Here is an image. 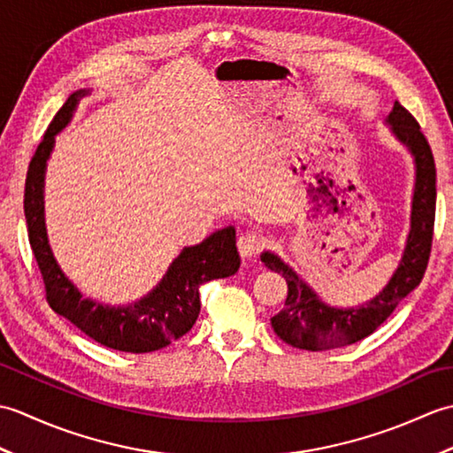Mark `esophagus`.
Wrapping results in <instances>:
<instances>
[{
	"label": "esophagus",
	"instance_id": "34e87169",
	"mask_svg": "<svg viewBox=\"0 0 453 453\" xmlns=\"http://www.w3.org/2000/svg\"><path fill=\"white\" fill-rule=\"evenodd\" d=\"M265 247V235L261 232H245L237 237L239 255L243 258H253Z\"/></svg>",
	"mask_w": 453,
	"mask_h": 453
}]
</instances>
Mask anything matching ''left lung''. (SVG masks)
I'll return each mask as SVG.
<instances>
[{"label": "left lung", "mask_w": 453, "mask_h": 453, "mask_svg": "<svg viewBox=\"0 0 453 453\" xmlns=\"http://www.w3.org/2000/svg\"><path fill=\"white\" fill-rule=\"evenodd\" d=\"M386 127L391 136L409 151L415 165V182H412L405 247L397 268L383 290L362 305H329L290 265L282 261L280 255L268 249L261 253L265 266L282 274L288 284L284 310L271 317V325L274 333L294 349L331 350L365 339L388 319L403 297L415 290L425 276L436 210L434 157L426 138L422 136L418 122L397 101L393 103V109L386 117Z\"/></svg>", "instance_id": "1"}]
</instances>
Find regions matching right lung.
Segmentation results:
<instances>
[{"instance_id":"add662e5","label":"right lung","mask_w":453,"mask_h":453,"mask_svg":"<svg viewBox=\"0 0 453 453\" xmlns=\"http://www.w3.org/2000/svg\"><path fill=\"white\" fill-rule=\"evenodd\" d=\"M93 89L73 91L48 127L41 146L28 165L25 182V218L35 258L46 286L52 310L73 323L107 349L122 352H153L165 349L188 333L200 313V288L210 280L227 278L239 271L242 258L235 245V227L216 229L198 245L182 247L167 273L140 300L111 305L85 297L58 265L48 243L44 219L46 165L54 151L56 136L72 122L80 101Z\"/></svg>"}]
</instances>
